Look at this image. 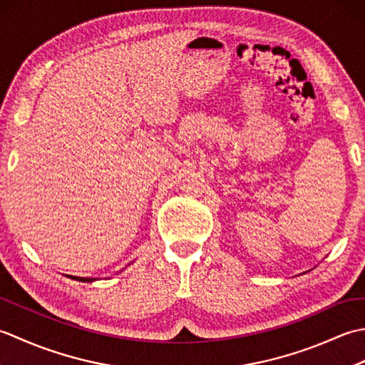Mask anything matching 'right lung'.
I'll list each match as a JSON object with an SVG mask.
<instances>
[{
  "mask_svg": "<svg viewBox=\"0 0 365 365\" xmlns=\"http://www.w3.org/2000/svg\"><path fill=\"white\" fill-rule=\"evenodd\" d=\"M130 265V263H128ZM66 276H68V274H66ZM71 279H75V281H80V282H94V281H97L96 277H80V276H68Z\"/></svg>",
  "mask_w": 365,
  "mask_h": 365,
  "instance_id": "obj_1",
  "label": "right lung"
}]
</instances>
